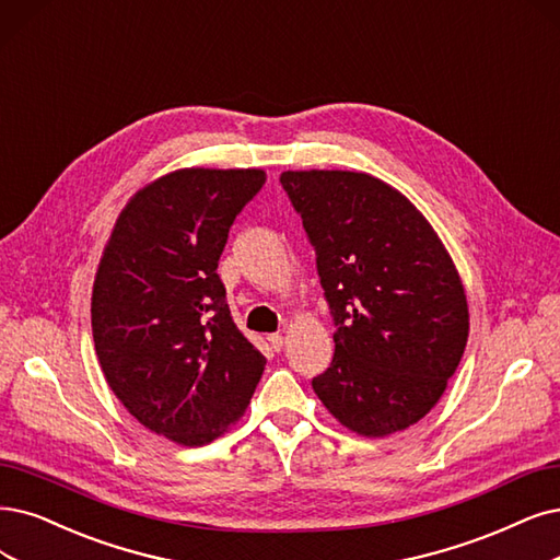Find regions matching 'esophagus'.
Segmentation results:
<instances>
[{"label": "esophagus", "mask_w": 560, "mask_h": 560, "mask_svg": "<svg viewBox=\"0 0 560 560\" xmlns=\"http://www.w3.org/2000/svg\"><path fill=\"white\" fill-rule=\"evenodd\" d=\"M267 341H269V346H272L275 350H281V348H283V335H281V332L269 335V337H267Z\"/></svg>", "instance_id": "34e87169"}]
</instances>
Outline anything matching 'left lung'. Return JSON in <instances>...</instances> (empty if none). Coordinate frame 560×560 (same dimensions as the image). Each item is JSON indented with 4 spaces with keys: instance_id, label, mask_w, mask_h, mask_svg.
I'll use <instances>...</instances> for the list:
<instances>
[{
    "instance_id": "obj_1",
    "label": "left lung",
    "mask_w": 560,
    "mask_h": 560,
    "mask_svg": "<svg viewBox=\"0 0 560 560\" xmlns=\"http://www.w3.org/2000/svg\"><path fill=\"white\" fill-rule=\"evenodd\" d=\"M329 314L335 358L312 381L332 416L381 439L439 404L468 341L466 293L443 242L406 196L350 171H285Z\"/></svg>"
}]
</instances>
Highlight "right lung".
I'll list each match as a JSON object with an SVG mask.
<instances>
[{"mask_svg": "<svg viewBox=\"0 0 560 560\" xmlns=\"http://www.w3.org/2000/svg\"><path fill=\"white\" fill-rule=\"evenodd\" d=\"M258 168H182L140 189L103 248L94 348L115 397L159 436L207 445L252 401L265 358L233 323L219 258Z\"/></svg>", "mask_w": 560, "mask_h": 560, "instance_id": "add662e5", "label": "right lung"}]
</instances>
